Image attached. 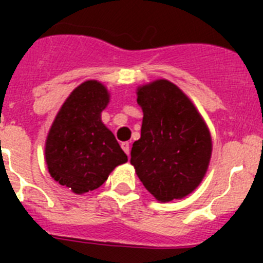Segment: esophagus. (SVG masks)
<instances>
[{
    "label": "esophagus",
    "mask_w": 263,
    "mask_h": 263,
    "mask_svg": "<svg viewBox=\"0 0 263 263\" xmlns=\"http://www.w3.org/2000/svg\"><path fill=\"white\" fill-rule=\"evenodd\" d=\"M121 147H122V150H124L127 155L130 154V143L129 142H122L121 143Z\"/></svg>",
    "instance_id": "esophagus-1"
}]
</instances>
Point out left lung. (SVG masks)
Returning <instances> with one entry per match:
<instances>
[{"instance_id":"obj_1","label":"left lung","mask_w":263,"mask_h":263,"mask_svg":"<svg viewBox=\"0 0 263 263\" xmlns=\"http://www.w3.org/2000/svg\"><path fill=\"white\" fill-rule=\"evenodd\" d=\"M137 103L143 118L130 163L158 201L183 199L199 187L210 166V129L191 99L166 79L139 85Z\"/></svg>"}]
</instances>
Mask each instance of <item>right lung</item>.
Wrapping results in <instances>:
<instances>
[{"instance_id":"right-lung-1","label":"right lung","mask_w":263,"mask_h":263,"mask_svg":"<svg viewBox=\"0 0 263 263\" xmlns=\"http://www.w3.org/2000/svg\"><path fill=\"white\" fill-rule=\"evenodd\" d=\"M110 95L103 83L87 80L72 90L53 120L45 143L51 178L73 194L93 191L127 162L115 134L101 121Z\"/></svg>"}]
</instances>
